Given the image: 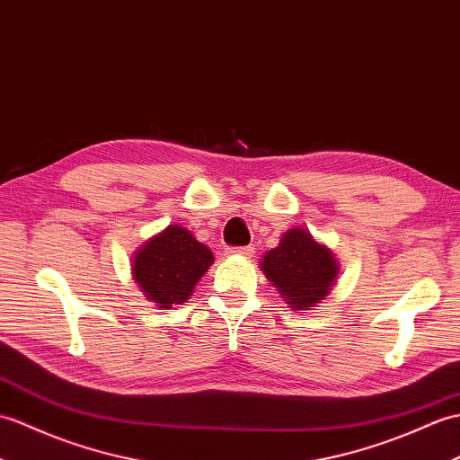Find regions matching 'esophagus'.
Returning <instances> with one entry per match:
<instances>
[{
	"instance_id": "esophagus-1",
	"label": "esophagus",
	"mask_w": 460,
	"mask_h": 460,
	"mask_svg": "<svg viewBox=\"0 0 460 460\" xmlns=\"http://www.w3.org/2000/svg\"><path fill=\"white\" fill-rule=\"evenodd\" d=\"M254 252L252 247H239V249H229V254L233 256H243V259H251Z\"/></svg>"
}]
</instances>
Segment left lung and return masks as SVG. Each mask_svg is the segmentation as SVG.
<instances>
[{
	"label": "left lung",
	"mask_w": 460,
	"mask_h": 460,
	"mask_svg": "<svg viewBox=\"0 0 460 460\" xmlns=\"http://www.w3.org/2000/svg\"><path fill=\"white\" fill-rule=\"evenodd\" d=\"M261 270L294 312H305L333 290L339 261L307 229L294 227L282 234L279 247L264 252Z\"/></svg>",
	"instance_id": "8db88e82"
}]
</instances>
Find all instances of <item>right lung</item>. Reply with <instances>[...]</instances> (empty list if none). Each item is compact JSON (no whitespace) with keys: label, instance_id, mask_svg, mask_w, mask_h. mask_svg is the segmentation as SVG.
<instances>
[{"label":"right lung","instance_id":"1","mask_svg":"<svg viewBox=\"0 0 460 460\" xmlns=\"http://www.w3.org/2000/svg\"><path fill=\"white\" fill-rule=\"evenodd\" d=\"M213 264V252L181 226H168L138 247L131 274L148 302L160 309L184 304Z\"/></svg>","mask_w":460,"mask_h":460}]
</instances>
